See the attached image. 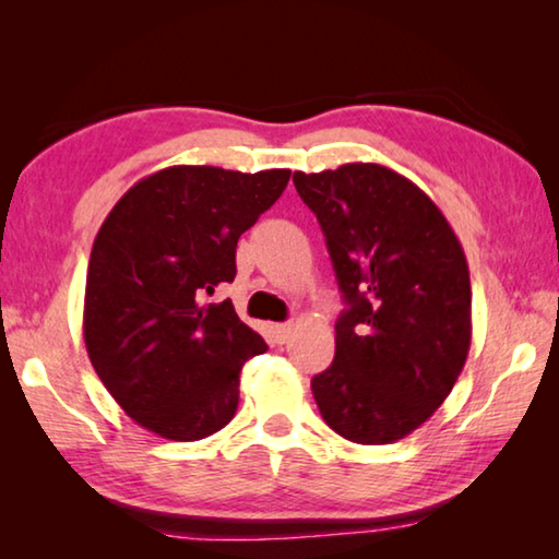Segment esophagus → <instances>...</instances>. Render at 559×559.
Segmentation results:
<instances>
[{"label":"esophagus","instance_id":"obj_1","mask_svg":"<svg viewBox=\"0 0 559 559\" xmlns=\"http://www.w3.org/2000/svg\"><path fill=\"white\" fill-rule=\"evenodd\" d=\"M271 333L276 337V343H286L293 333V325L290 323H278V325H271Z\"/></svg>","mask_w":559,"mask_h":559}]
</instances>
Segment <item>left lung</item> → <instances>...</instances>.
I'll return each mask as SVG.
<instances>
[{"label":"left lung","mask_w":559,"mask_h":559,"mask_svg":"<svg viewBox=\"0 0 559 559\" xmlns=\"http://www.w3.org/2000/svg\"><path fill=\"white\" fill-rule=\"evenodd\" d=\"M293 185L318 216L347 306L333 365L310 382L318 409L347 441H400L439 409L466 365V253L439 206L384 165L296 173Z\"/></svg>","instance_id":"1"}]
</instances>
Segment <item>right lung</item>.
Wrapping results in <instances>:
<instances>
[{
  "mask_svg": "<svg viewBox=\"0 0 559 559\" xmlns=\"http://www.w3.org/2000/svg\"><path fill=\"white\" fill-rule=\"evenodd\" d=\"M288 179L290 169L167 167L130 187L103 222L83 340L112 400L157 437L200 441L234 419L241 367L269 345L231 300L200 298L234 281L239 236Z\"/></svg>",
  "mask_w": 559,
  "mask_h": 559,
  "instance_id": "right-lung-1",
  "label": "right lung"
}]
</instances>
